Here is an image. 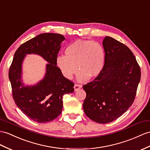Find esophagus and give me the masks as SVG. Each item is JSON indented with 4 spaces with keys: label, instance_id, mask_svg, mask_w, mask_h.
<instances>
[{
    "label": "esophagus",
    "instance_id": "esophagus-1",
    "mask_svg": "<svg viewBox=\"0 0 150 150\" xmlns=\"http://www.w3.org/2000/svg\"><path fill=\"white\" fill-rule=\"evenodd\" d=\"M82 87V85H80V84H78V83H75V86H74V89L75 91H77L78 89H80V88Z\"/></svg>",
    "mask_w": 150,
    "mask_h": 150
}]
</instances>
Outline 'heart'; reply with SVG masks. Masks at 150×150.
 I'll use <instances>...</instances> for the list:
<instances>
[{
	"label": "heart",
	"instance_id": "obj_1",
	"mask_svg": "<svg viewBox=\"0 0 150 150\" xmlns=\"http://www.w3.org/2000/svg\"><path fill=\"white\" fill-rule=\"evenodd\" d=\"M105 63V51L102 45L89 40L72 42L65 49V56L56 58L57 67L67 79H72L80 70L77 75L79 81L96 78L103 70Z\"/></svg>",
	"mask_w": 150,
	"mask_h": 150
}]
</instances>
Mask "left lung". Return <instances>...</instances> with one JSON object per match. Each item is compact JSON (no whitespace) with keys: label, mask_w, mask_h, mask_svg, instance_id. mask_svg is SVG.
Listing matches in <instances>:
<instances>
[{"label":"left lung","mask_w":150,"mask_h":150,"mask_svg":"<svg viewBox=\"0 0 150 150\" xmlns=\"http://www.w3.org/2000/svg\"><path fill=\"white\" fill-rule=\"evenodd\" d=\"M105 63L93 81L83 86L86 115L92 120L107 124L127 112L133 103L141 79V69L130 49L113 38L103 41Z\"/></svg>","instance_id":"8db88e82"}]
</instances>
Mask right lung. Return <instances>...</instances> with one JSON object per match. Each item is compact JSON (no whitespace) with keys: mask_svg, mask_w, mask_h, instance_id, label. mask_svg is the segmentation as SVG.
Returning a JSON list of instances; mask_svg holds the SVG:
<instances>
[{"mask_svg":"<svg viewBox=\"0 0 150 150\" xmlns=\"http://www.w3.org/2000/svg\"><path fill=\"white\" fill-rule=\"evenodd\" d=\"M65 38L57 33H42L21 44L15 52L9 71L13 98L21 112L31 120L46 123L56 118L63 109V96L74 92V83L56 67L61 44ZM37 53L49 63L45 78L35 86H24L21 66L25 55Z\"/></svg>","mask_w":150,"mask_h":150,"instance_id":"1","label":"right lung"}]
</instances>
